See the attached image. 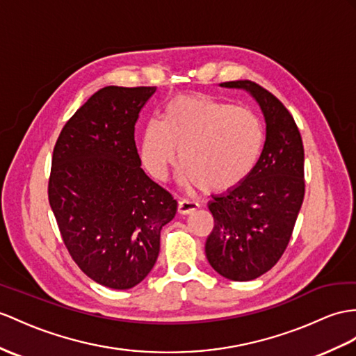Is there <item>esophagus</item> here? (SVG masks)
I'll return each mask as SVG.
<instances>
[{"mask_svg":"<svg viewBox=\"0 0 356 356\" xmlns=\"http://www.w3.org/2000/svg\"><path fill=\"white\" fill-rule=\"evenodd\" d=\"M197 204L193 201H188V199H181L178 202V213L179 214H190L193 213L195 210H197Z\"/></svg>","mask_w":356,"mask_h":356,"instance_id":"esophagus-1","label":"esophagus"}]
</instances>
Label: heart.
<instances>
[{"mask_svg": "<svg viewBox=\"0 0 356 356\" xmlns=\"http://www.w3.org/2000/svg\"><path fill=\"white\" fill-rule=\"evenodd\" d=\"M263 146V125L254 111L210 95L187 93L166 104L163 120L145 125L140 159L149 175L163 181L178 149L181 184L223 193L250 175Z\"/></svg>", "mask_w": 356, "mask_h": 356, "instance_id": "obj_1", "label": "heart"}]
</instances>
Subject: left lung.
Returning <instances> with one entry per match:
<instances>
[{"instance_id":"obj_1","label":"left lung","mask_w":356,"mask_h":356,"mask_svg":"<svg viewBox=\"0 0 356 356\" xmlns=\"http://www.w3.org/2000/svg\"><path fill=\"white\" fill-rule=\"evenodd\" d=\"M220 88L248 92L261 108L266 142L250 175L208 208L214 228L205 243L210 266L231 281H252L278 263L287 248L305 195L303 145L284 104L252 81Z\"/></svg>"}]
</instances>
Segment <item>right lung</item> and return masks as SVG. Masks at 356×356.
<instances>
[{
    "mask_svg": "<svg viewBox=\"0 0 356 356\" xmlns=\"http://www.w3.org/2000/svg\"><path fill=\"white\" fill-rule=\"evenodd\" d=\"M157 88L107 86L60 133L48 196L69 254L90 280L128 290L157 261L177 201L140 168L134 125Z\"/></svg>",
    "mask_w": 356,
    "mask_h": 356,
    "instance_id": "add662e5",
    "label": "right lung"
}]
</instances>
